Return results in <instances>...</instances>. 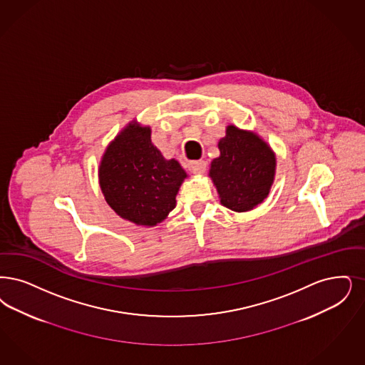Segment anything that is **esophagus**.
Instances as JSON below:
<instances>
[{
  "mask_svg": "<svg viewBox=\"0 0 365 365\" xmlns=\"http://www.w3.org/2000/svg\"><path fill=\"white\" fill-rule=\"evenodd\" d=\"M187 167H189L190 173L194 175H202L206 171V163L204 160L190 161Z\"/></svg>",
  "mask_w": 365,
  "mask_h": 365,
  "instance_id": "esophagus-1",
  "label": "esophagus"
}]
</instances>
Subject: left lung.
I'll return each mask as SVG.
<instances>
[{
  "mask_svg": "<svg viewBox=\"0 0 365 365\" xmlns=\"http://www.w3.org/2000/svg\"><path fill=\"white\" fill-rule=\"evenodd\" d=\"M220 158L210 164L209 175L221 204L235 212H247L267 197L274 179L276 158L257 134L227 128L219 143Z\"/></svg>",
  "mask_w": 365,
  "mask_h": 365,
  "instance_id": "1",
  "label": "left lung"
}]
</instances>
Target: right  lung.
<instances>
[{
    "instance_id": "obj_1",
    "label": "right lung",
    "mask_w": 365,
    "mask_h": 365,
    "mask_svg": "<svg viewBox=\"0 0 365 365\" xmlns=\"http://www.w3.org/2000/svg\"><path fill=\"white\" fill-rule=\"evenodd\" d=\"M185 170L165 160L152 144L150 129L130 123L107 148L99 168L104 198L122 219L156 225L175 207Z\"/></svg>"
}]
</instances>
